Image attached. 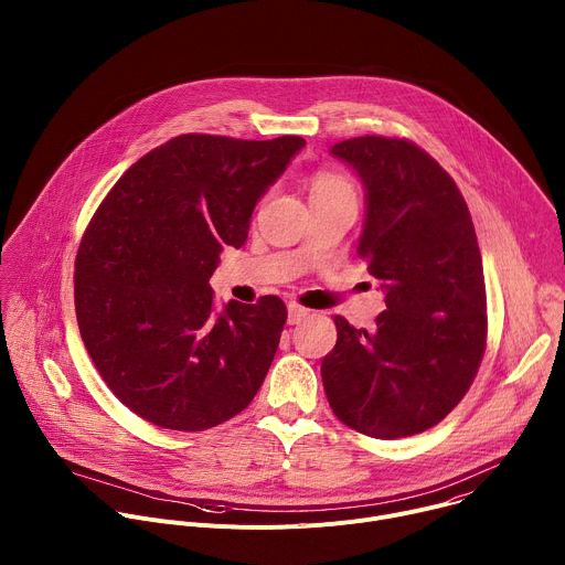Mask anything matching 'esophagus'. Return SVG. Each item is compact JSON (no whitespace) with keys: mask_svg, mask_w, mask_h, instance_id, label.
<instances>
[{"mask_svg":"<svg viewBox=\"0 0 565 565\" xmlns=\"http://www.w3.org/2000/svg\"><path fill=\"white\" fill-rule=\"evenodd\" d=\"M310 315L308 308L299 306V303H288V324H301V321Z\"/></svg>","mask_w":565,"mask_h":565,"instance_id":"obj_1","label":"esophagus"}]
</instances>
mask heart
Returning <instances> with one entry per match:
<instances>
[{"label": "heart", "instance_id": "heart-1", "mask_svg": "<svg viewBox=\"0 0 565 565\" xmlns=\"http://www.w3.org/2000/svg\"><path fill=\"white\" fill-rule=\"evenodd\" d=\"M335 192H351V185L344 177L335 172H317L310 181V196L319 194H335Z\"/></svg>", "mask_w": 565, "mask_h": 565}]
</instances>
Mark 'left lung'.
Here are the masks:
<instances>
[{"instance_id":"obj_1","label":"left lung","mask_w":565,"mask_h":565,"mask_svg":"<svg viewBox=\"0 0 565 565\" xmlns=\"http://www.w3.org/2000/svg\"><path fill=\"white\" fill-rule=\"evenodd\" d=\"M366 190L358 255L384 290L375 329L335 315L321 360L333 414L382 440L438 425L467 393L488 344L482 259L454 179L407 138L360 136L331 147Z\"/></svg>"}]
</instances>
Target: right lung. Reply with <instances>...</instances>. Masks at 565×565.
I'll return each instance as SVG.
<instances>
[{
  "label": "right lung",
  "instance_id": "right-lung-1",
  "mask_svg": "<svg viewBox=\"0 0 565 565\" xmlns=\"http://www.w3.org/2000/svg\"><path fill=\"white\" fill-rule=\"evenodd\" d=\"M306 145L183 134L145 153L111 188L75 257L79 335L111 393L147 423L203 431L257 395L286 303L214 308L225 246L246 244L257 201Z\"/></svg>",
  "mask_w": 565,
  "mask_h": 565
}]
</instances>
